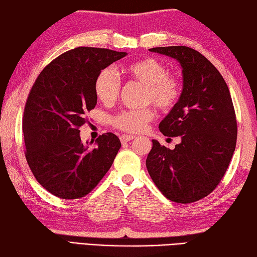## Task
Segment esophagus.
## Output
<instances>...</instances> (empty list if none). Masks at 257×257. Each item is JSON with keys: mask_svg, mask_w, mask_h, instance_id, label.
<instances>
[{"mask_svg": "<svg viewBox=\"0 0 257 257\" xmlns=\"http://www.w3.org/2000/svg\"><path fill=\"white\" fill-rule=\"evenodd\" d=\"M134 138H135V136H133V135H121L120 141H121V143H127V142L133 141Z\"/></svg>", "mask_w": 257, "mask_h": 257, "instance_id": "obj_1", "label": "esophagus"}]
</instances>
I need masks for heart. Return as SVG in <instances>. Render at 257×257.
<instances>
[{"label": "heart", "mask_w": 257, "mask_h": 257, "mask_svg": "<svg viewBox=\"0 0 257 257\" xmlns=\"http://www.w3.org/2000/svg\"><path fill=\"white\" fill-rule=\"evenodd\" d=\"M129 78L144 85L143 104H153L160 111H170L180 101L182 84L180 78L168 72L162 61L147 56L133 61L123 67ZM95 94L103 104L110 105L119 96L121 82L112 68H105L98 73L94 84ZM154 118L151 107L141 110H124L111 118V124L121 132L137 134L144 130L146 124Z\"/></svg>", "instance_id": "1"}]
</instances>
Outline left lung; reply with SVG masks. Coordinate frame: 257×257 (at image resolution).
Here are the masks:
<instances>
[{
  "label": "left lung",
  "instance_id": "left-lung-1",
  "mask_svg": "<svg viewBox=\"0 0 257 257\" xmlns=\"http://www.w3.org/2000/svg\"><path fill=\"white\" fill-rule=\"evenodd\" d=\"M151 52L179 61L184 77L180 101L160 123L164 136L181 138L175 150L153 141L146 167L165 197L188 204L220 184L237 142V119L227 82L198 51L187 46L153 47Z\"/></svg>",
  "mask_w": 257,
  "mask_h": 257
}]
</instances>
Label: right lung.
<instances>
[{"label":"right lung","mask_w":257,"mask_h":257,"mask_svg":"<svg viewBox=\"0 0 257 257\" xmlns=\"http://www.w3.org/2000/svg\"><path fill=\"white\" fill-rule=\"evenodd\" d=\"M127 55L98 47H76L43 69L25 104V156L36 180L52 195L77 199L89 194L111 168L121 147L118 136L103 134L81 142L79 128L97 103L95 79Z\"/></svg>","instance_id":"obj_1"}]
</instances>
